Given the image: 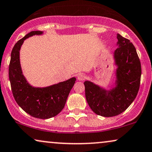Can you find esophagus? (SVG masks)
<instances>
[{
  "label": "esophagus",
  "mask_w": 152,
  "mask_h": 152,
  "mask_svg": "<svg viewBox=\"0 0 152 152\" xmlns=\"http://www.w3.org/2000/svg\"><path fill=\"white\" fill-rule=\"evenodd\" d=\"M77 78H78V80H85V78H86L85 74H83V73H80V74H78Z\"/></svg>",
  "instance_id": "obj_1"
}]
</instances>
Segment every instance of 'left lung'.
I'll list each match as a JSON object with an SVG mask.
<instances>
[{"instance_id": "left-lung-1", "label": "left lung", "mask_w": 152, "mask_h": 152, "mask_svg": "<svg viewBox=\"0 0 152 152\" xmlns=\"http://www.w3.org/2000/svg\"><path fill=\"white\" fill-rule=\"evenodd\" d=\"M118 48L114 51L116 87L107 90L90 81L84 82L86 98L96 114L111 117L121 114L131 104L139 91L141 64L137 51L129 40L117 34Z\"/></svg>"}]
</instances>
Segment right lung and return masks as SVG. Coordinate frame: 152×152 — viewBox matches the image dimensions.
<instances>
[{"instance_id": "1", "label": "right lung", "mask_w": 152, "mask_h": 152, "mask_svg": "<svg viewBox=\"0 0 152 152\" xmlns=\"http://www.w3.org/2000/svg\"><path fill=\"white\" fill-rule=\"evenodd\" d=\"M43 31H34L15 43L9 64V79L14 98L25 112L35 118L47 119L57 116L64 109L76 78L45 88H34L28 84L22 74L20 50L25 39Z\"/></svg>"}]
</instances>
